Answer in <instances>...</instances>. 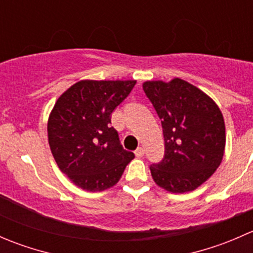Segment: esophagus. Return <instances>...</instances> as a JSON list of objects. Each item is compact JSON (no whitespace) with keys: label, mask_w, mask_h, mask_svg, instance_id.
Returning <instances> with one entry per match:
<instances>
[{"label":"esophagus","mask_w":253,"mask_h":253,"mask_svg":"<svg viewBox=\"0 0 253 253\" xmlns=\"http://www.w3.org/2000/svg\"><path fill=\"white\" fill-rule=\"evenodd\" d=\"M134 154H136L137 158H141L144 155V149H143V147H138L136 150H134Z\"/></svg>","instance_id":"obj_1"}]
</instances>
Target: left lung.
I'll list each match as a JSON object with an SVG mask.
<instances>
[{"instance_id":"left-lung-1","label":"left lung","mask_w":253,"mask_h":253,"mask_svg":"<svg viewBox=\"0 0 253 253\" xmlns=\"http://www.w3.org/2000/svg\"><path fill=\"white\" fill-rule=\"evenodd\" d=\"M143 90L162 120L165 141L164 159L150 167L153 180L171 193L196 190L223 160L226 137L220 109L180 78L147 81Z\"/></svg>"}]
</instances>
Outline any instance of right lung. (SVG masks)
Listing matches in <instances>:
<instances>
[{
  "mask_svg": "<svg viewBox=\"0 0 253 253\" xmlns=\"http://www.w3.org/2000/svg\"><path fill=\"white\" fill-rule=\"evenodd\" d=\"M136 81H79L56 101L47 121V137L61 171L90 192L119 182L134 154L125 150L111 127V114Z\"/></svg>",
  "mask_w": 253,
  "mask_h": 253,
  "instance_id": "right-lung-1",
  "label": "right lung"
}]
</instances>
